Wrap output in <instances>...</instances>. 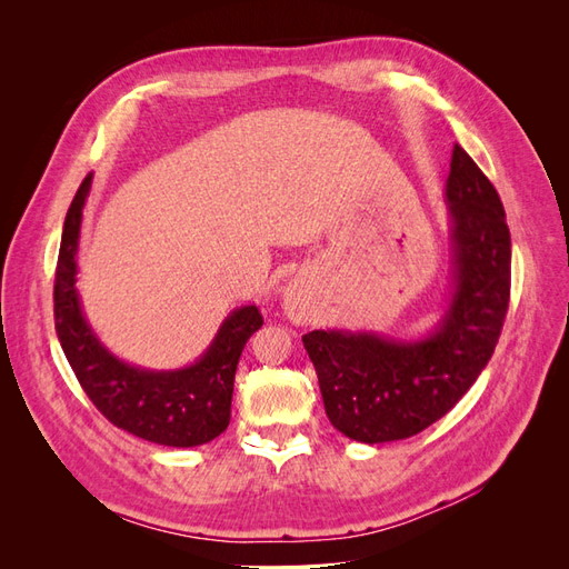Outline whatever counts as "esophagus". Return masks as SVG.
Instances as JSON below:
<instances>
[{
  "mask_svg": "<svg viewBox=\"0 0 569 569\" xmlns=\"http://www.w3.org/2000/svg\"><path fill=\"white\" fill-rule=\"evenodd\" d=\"M282 306H284V313L289 316L291 322L306 325L308 320H311V299H308V289L301 280L289 282V287L284 289Z\"/></svg>",
  "mask_w": 569,
  "mask_h": 569,
  "instance_id": "1",
  "label": "esophagus"
}]
</instances>
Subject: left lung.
Returning <instances> with one entry per match:
<instances>
[{"label": "left lung", "mask_w": 569, "mask_h": 569, "mask_svg": "<svg viewBox=\"0 0 569 569\" xmlns=\"http://www.w3.org/2000/svg\"><path fill=\"white\" fill-rule=\"evenodd\" d=\"M451 282L441 316L418 337L313 330L303 337L325 412L343 437L399 441L443 418L501 337L510 299V230L501 197L460 144L443 189Z\"/></svg>", "instance_id": "left-lung-1"}]
</instances>
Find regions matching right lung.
Returning <instances> with one entry per match:
<instances>
[{
	"label": "right lung",
	"mask_w": 569,
	"mask_h": 569,
	"mask_svg": "<svg viewBox=\"0 0 569 569\" xmlns=\"http://www.w3.org/2000/svg\"><path fill=\"white\" fill-rule=\"evenodd\" d=\"M90 187L92 173L82 180L66 213L57 263L54 318L68 363L101 416L116 427L176 449L209 443L230 425L239 356L249 337L261 330L263 318L256 303L234 308L220 322L209 349L184 368L153 370L118 358L92 330L76 287L82 211Z\"/></svg>",
	"instance_id": "add662e5"
}]
</instances>
